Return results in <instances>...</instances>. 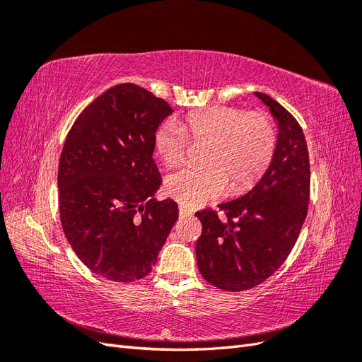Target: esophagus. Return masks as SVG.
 <instances>
[{
	"mask_svg": "<svg viewBox=\"0 0 362 362\" xmlns=\"http://www.w3.org/2000/svg\"><path fill=\"white\" fill-rule=\"evenodd\" d=\"M180 216H181V217H184V216H190V213H189L187 210H185L184 206H180Z\"/></svg>",
	"mask_w": 362,
	"mask_h": 362,
	"instance_id": "esophagus-1",
	"label": "esophagus"
}]
</instances>
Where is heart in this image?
Listing matches in <instances>:
<instances>
[{
	"mask_svg": "<svg viewBox=\"0 0 362 362\" xmlns=\"http://www.w3.org/2000/svg\"><path fill=\"white\" fill-rule=\"evenodd\" d=\"M189 137L206 144L201 164L169 175L166 192L185 208H198L223 196L250 189L266 172L275 154L276 129L264 113H245L234 107H210L185 116L184 122L166 120L154 136L156 151L168 166L187 154Z\"/></svg>",
	"mask_w": 362,
	"mask_h": 362,
	"instance_id": "1",
	"label": "heart"
}]
</instances>
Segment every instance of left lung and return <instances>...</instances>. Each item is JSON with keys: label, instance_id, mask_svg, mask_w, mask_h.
Returning <instances> with one entry per match:
<instances>
[{"label": "left lung", "instance_id": "obj_1", "mask_svg": "<svg viewBox=\"0 0 362 362\" xmlns=\"http://www.w3.org/2000/svg\"><path fill=\"white\" fill-rule=\"evenodd\" d=\"M278 127L275 154L247 193L196 213L202 234L196 242L201 275L211 286L242 291L275 273L291 252L308 213L310 158L300 125L279 103L255 92Z\"/></svg>", "mask_w": 362, "mask_h": 362}]
</instances>
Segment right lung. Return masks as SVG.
Masks as SVG:
<instances>
[{
  "label": "right lung",
  "mask_w": 362,
  "mask_h": 362,
  "mask_svg": "<svg viewBox=\"0 0 362 362\" xmlns=\"http://www.w3.org/2000/svg\"><path fill=\"white\" fill-rule=\"evenodd\" d=\"M161 98L131 83L105 90L75 120L59 163L64 235L96 275L146 276L178 218L152 158L158 125L172 115Z\"/></svg>",
  "instance_id": "1"
}]
</instances>
